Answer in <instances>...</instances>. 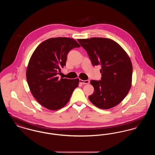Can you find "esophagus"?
I'll return each instance as SVG.
<instances>
[{"label": "esophagus", "mask_w": 155, "mask_h": 155, "mask_svg": "<svg viewBox=\"0 0 155 155\" xmlns=\"http://www.w3.org/2000/svg\"><path fill=\"white\" fill-rule=\"evenodd\" d=\"M89 80H80V83L82 84H88L89 83Z\"/></svg>", "instance_id": "obj_1"}]
</instances>
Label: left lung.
<instances>
[{"mask_svg": "<svg viewBox=\"0 0 155 155\" xmlns=\"http://www.w3.org/2000/svg\"><path fill=\"white\" fill-rule=\"evenodd\" d=\"M94 66H101L102 78L92 80L94 92L89 101L96 107L109 109L117 106L131 87L133 66L128 54L115 41L108 38L78 39Z\"/></svg>", "mask_w": 155, "mask_h": 155, "instance_id": "obj_1", "label": "left lung"}]
</instances>
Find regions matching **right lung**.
<instances>
[{
	"instance_id": "1",
	"label": "right lung",
	"mask_w": 155,
	"mask_h": 155,
	"mask_svg": "<svg viewBox=\"0 0 155 155\" xmlns=\"http://www.w3.org/2000/svg\"><path fill=\"white\" fill-rule=\"evenodd\" d=\"M80 45L72 38L58 37L42 42L33 53L27 69V80L32 95L45 107L58 110L70 100L78 87V78L59 79L71 49Z\"/></svg>"
}]
</instances>
